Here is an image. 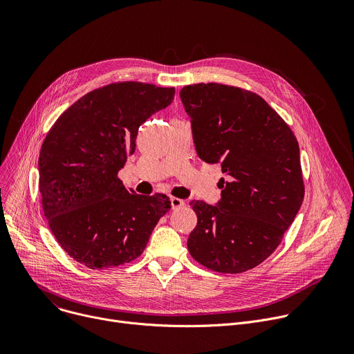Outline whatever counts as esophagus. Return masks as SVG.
<instances>
[{
	"label": "esophagus",
	"instance_id": "obj_1",
	"mask_svg": "<svg viewBox=\"0 0 354 354\" xmlns=\"http://www.w3.org/2000/svg\"><path fill=\"white\" fill-rule=\"evenodd\" d=\"M170 204H171V208H173V209H178V208L184 207V201L180 200V198H176V197H171V198H170Z\"/></svg>",
	"mask_w": 354,
	"mask_h": 354
}]
</instances>
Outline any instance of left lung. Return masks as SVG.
<instances>
[{"label":"left lung","instance_id":"left-lung-1","mask_svg":"<svg viewBox=\"0 0 354 354\" xmlns=\"http://www.w3.org/2000/svg\"><path fill=\"white\" fill-rule=\"evenodd\" d=\"M180 98L198 157L225 174L215 205L191 203L198 222L188 250L214 271H248L276 250L301 208L297 138L254 93L201 83L184 87Z\"/></svg>","mask_w":354,"mask_h":354}]
</instances>
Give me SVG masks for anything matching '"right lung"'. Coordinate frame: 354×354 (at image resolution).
<instances>
[{"instance_id": "obj_1", "label": "right lung", "mask_w": 354, "mask_h": 354, "mask_svg": "<svg viewBox=\"0 0 354 354\" xmlns=\"http://www.w3.org/2000/svg\"><path fill=\"white\" fill-rule=\"evenodd\" d=\"M173 87L127 82L94 90L67 108L39 156V191L59 245L88 268L139 257L170 209L166 195L135 194L118 178L139 127L174 100Z\"/></svg>"}]
</instances>
